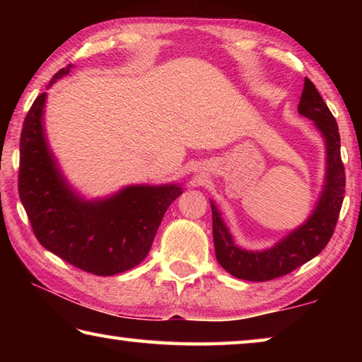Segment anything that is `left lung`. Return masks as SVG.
I'll return each mask as SVG.
<instances>
[{
    "label": "left lung",
    "instance_id": "obj_1",
    "mask_svg": "<svg viewBox=\"0 0 362 362\" xmlns=\"http://www.w3.org/2000/svg\"><path fill=\"white\" fill-rule=\"evenodd\" d=\"M298 113L313 121L326 145V175L322 189L310 217L287 233L274 246L249 250L235 243L222 214L211 199L212 235L217 262L231 276L244 281H269L293 272L313 259L332 238L345 194V169L340 156V134L316 86L305 78Z\"/></svg>",
    "mask_w": 362,
    "mask_h": 362
}]
</instances>
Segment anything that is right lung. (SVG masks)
Returning a JSON list of instances; mask_svg holds the SVG:
<instances>
[{
    "label": "right lung",
    "mask_w": 362,
    "mask_h": 362,
    "mask_svg": "<svg viewBox=\"0 0 362 362\" xmlns=\"http://www.w3.org/2000/svg\"><path fill=\"white\" fill-rule=\"evenodd\" d=\"M71 69L57 71L47 88ZM46 99V93L36 97L21 134L19 196L35 236L49 252L84 272L124 273L148 254L164 212L183 189L179 183H142L86 199L66 180L47 142Z\"/></svg>",
    "instance_id": "add662e5"
}]
</instances>
